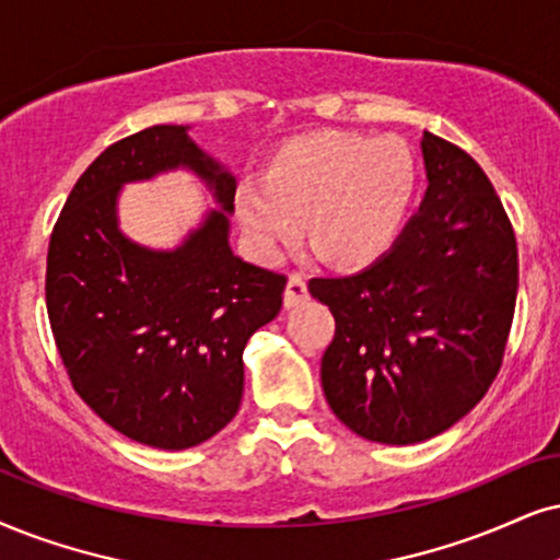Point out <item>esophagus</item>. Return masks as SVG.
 <instances>
[{
	"instance_id": "34e87169",
	"label": "esophagus",
	"mask_w": 560,
	"mask_h": 560,
	"mask_svg": "<svg viewBox=\"0 0 560 560\" xmlns=\"http://www.w3.org/2000/svg\"><path fill=\"white\" fill-rule=\"evenodd\" d=\"M307 296H310V292H307V281H304L300 273L289 276L287 289H284V307H289V310L300 307L302 302H307Z\"/></svg>"
}]
</instances>
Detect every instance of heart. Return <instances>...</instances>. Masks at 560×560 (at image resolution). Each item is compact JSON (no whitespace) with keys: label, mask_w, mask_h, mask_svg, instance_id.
<instances>
[{"label":"heart","mask_w":560,"mask_h":560,"mask_svg":"<svg viewBox=\"0 0 560 560\" xmlns=\"http://www.w3.org/2000/svg\"><path fill=\"white\" fill-rule=\"evenodd\" d=\"M416 194L413 154L398 139L315 133L289 144L264 180H243L235 214L247 250L279 260L307 232L338 266H366L393 245Z\"/></svg>","instance_id":"obj_1"}]
</instances>
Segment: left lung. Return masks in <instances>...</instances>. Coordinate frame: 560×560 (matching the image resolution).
Segmentation results:
<instances>
[{"label":"left lung","instance_id":"8db88e82","mask_svg":"<svg viewBox=\"0 0 560 560\" xmlns=\"http://www.w3.org/2000/svg\"><path fill=\"white\" fill-rule=\"evenodd\" d=\"M429 188L364 271L313 279L336 336L320 380L332 413L380 444L447 431L497 380L516 302V240L476 160L423 131Z\"/></svg>","mask_w":560,"mask_h":560}]
</instances>
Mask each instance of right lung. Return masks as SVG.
<instances>
[{
    "label": "right lung",
    "mask_w": 560,
    "mask_h": 560,
    "mask_svg": "<svg viewBox=\"0 0 560 560\" xmlns=\"http://www.w3.org/2000/svg\"><path fill=\"white\" fill-rule=\"evenodd\" d=\"M190 126H150L84 170L56 222L46 307L74 390L133 442L188 450L235 419L243 351L284 302L287 279L235 256L237 178L190 139ZM188 168L217 210L162 252L122 235L117 196L129 182Z\"/></svg>",
    "instance_id": "right-lung-1"
}]
</instances>
